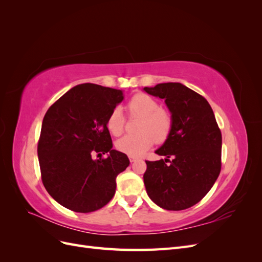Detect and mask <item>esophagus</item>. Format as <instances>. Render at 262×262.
Here are the masks:
<instances>
[{
    "label": "esophagus",
    "mask_w": 262,
    "mask_h": 262,
    "mask_svg": "<svg viewBox=\"0 0 262 262\" xmlns=\"http://www.w3.org/2000/svg\"><path fill=\"white\" fill-rule=\"evenodd\" d=\"M129 160H130V162L131 163H133V162H136V161H138L139 158L137 157V156H133V155H129Z\"/></svg>",
    "instance_id": "1"
}]
</instances>
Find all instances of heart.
Instances as JSON below:
<instances>
[{"instance_id": "1", "label": "heart", "mask_w": 262, "mask_h": 262, "mask_svg": "<svg viewBox=\"0 0 262 262\" xmlns=\"http://www.w3.org/2000/svg\"><path fill=\"white\" fill-rule=\"evenodd\" d=\"M131 116L142 118L138 126L139 134L126 136L117 141L118 150L128 155L138 156L143 154L154 142H163L168 138L172 119L169 113L162 109L158 101L146 94H137L128 104ZM125 119L121 108H115L107 118V128L115 137L121 136L124 130Z\"/></svg>"}]
</instances>
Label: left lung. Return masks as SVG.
Here are the masks:
<instances>
[{"instance_id": "8db88e82", "label": "left lung", "mask_w": 262, "mask_h": 262, "mask_svg": "<svg viewBox=\"0 0 262 262\" xmlns=\"http://www.w3.org/2000/svg\"><path fill=\"white\" fill-rule=\"evenodd\" d=\"M144 91L165 99L172 119L167 140L155 152L167 158L146 161V192L165 210L191 208L210 191L221 171L222 134L215 116L207 99L180 83H162Z\"/></svg>"}]
</instances>
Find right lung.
<instances>
[{"instance_id":"right-lung-1","label":"right lung","mask_w":262,"mask_h":262,"mask_svg":"<svg viewBox=\"0 0 262 262\" xmlns=\"http://www.w3.org/2000/svg\"><path fill=\"white\" fill-rule=\"evenodd\" d=\"M122 99V91L86 83L71 89L46 113L38 142L41 180L64 208L90 213L115 195L116 178L130 161L113 149L107 118ZM96 152L107 157L93 160Z\"/></svg>"}]
</instances>
